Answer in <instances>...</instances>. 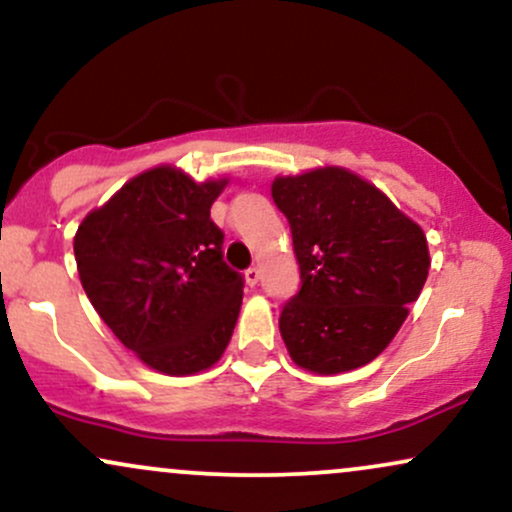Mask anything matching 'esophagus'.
Returning <instances> with one entry per match:
<instances>
[{"label":"esophagus","instance_id":"esophagus-1","mask_svg":"<svg viewBox=\"0 0 512 512\" xmlns=\"http://www.w3.org/2000/svg\"><path fill=\"white\" fill-rule=\"evenodd\" d=\"M257 281H260V269L250 267L248 272H245V284H248V286H257Z\"/></svg>","mask_w":512,"mask_h":512}]
</instances>
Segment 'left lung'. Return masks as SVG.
Masks as SVG:
<instances>
[{
  "label": "left lung",
  "instance_id": "obj_1",
  "mask_svg": "<svg viewBox=\"0 0 512 512\" xmlns=\"http://www.w3.org/2000/svg\"><path fill=\"white\" fill-rule=\"evenodd\" d=\"M272 197L301 267V291L279 317L293 363L317 375L366 366L424 289V231L373 182L339 166L279 175Z\"/></svg>",
  "mask_w": 512,
  "mask_h": 512
}]
</instances>
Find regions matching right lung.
Instances as JSON below:
<instances>
[{
  "instance_id": "right-lung-1",
  "label": "right lung",
  "mask_w": 512,
  "mask_h": 512,
  "mask_svg": "<svg viewBox=\"0 0 512 512\" xmlns=\"http://www.w3.org/2000/svg\"><path fill=\"white\" fill-rule=\"evenodd\" d=\"M228 178L144 170L88 211L74 257L88 301L142 363L163 375L214 366L231 342L243 276L223 262L209 211Z\"/></svg>"
}]
</instances>
